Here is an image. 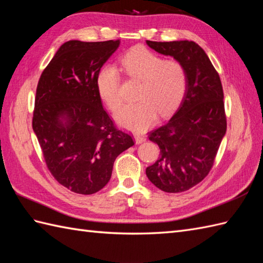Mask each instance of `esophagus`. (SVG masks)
Here are the masks:
<instances>
[{
	"label": "esophagus",
	"instance_id": "34e87169",
	"mask_svg": "<svg viewBox=\"0 0 263 263\" xmlns=\"http://www.w3.org/2000/svg\"><path fill=\"white\" fill-rule=\"evenodd\" d=\"M135 140H136V143H142L143 141H146V137H143V136H139V135H137V136H135Z\"/></svg>",
	"mask_w": 263,
	"mask_h": 263
}]
</instances>
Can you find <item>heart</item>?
Listing matches in <instances>:
<instances>
[{
    "instance_id": "b5f03b06",
    "label": "heart",
    "mask_w": 263,
    "mask_h": 263,
    "mask_svg": "<svg viewBox=\"0 0 263 263\" xmlns=\"http://www.w3.org/2000/svg\"><path fill=\"white\" fill-rule=\"evenodd\" d=\"M121 63L131 79L140 80L136 104L123 107L116 114L122 126L143 132L152 126L157 115H171L185 96L187 73L185 66L175 59L164 60L147 48L137 47L122 58ZM99 96L113 111L123 104L121 74L114 65H106L97 76Z\"/></svg>"
}]
</instances>
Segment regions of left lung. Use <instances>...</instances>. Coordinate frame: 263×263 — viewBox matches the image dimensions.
Returning a JSON list of instances; mask_svg holds the SVG:
<instances>
[{
    "instance_id": "8db88e82",
    "label": "left lung",
    "mask_w": 263,
    "mask_h": 263,
    "mask_svg": "<svg viewBox=\"0 0 263 263\" xmlns=\"http://www.w3.org/2000/svg\"><path fill=\"white\" fill-rule=\"evenodd\" d=\"M148 46L185 66L187 88L180 107L166 124L149 133L160 157L147 167L154 185L167 193L184 192L209 174L227 128L219 74L208 55L189 41L152 42Z\"/></svg>"
}]
</instances>
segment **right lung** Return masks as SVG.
<instances>
[{
    "instance_id": "1",
    "label": "right lung",
    "mask_w": 263,
    "mask_h": 263,
    "mask_svg": "<svg viewBox=\"0 0 263 263\" xmlns=\"http://www.w3.org/2000/svg\"><path fill=\"white\" fill-rule=\"evenodd\" d=\"M120 41L64 43L39 78L32 130L48 171L61 185L93 194L108 183L117 156L132 147L103 107L102 66Z\"/></svg>"
}]
</instances>
